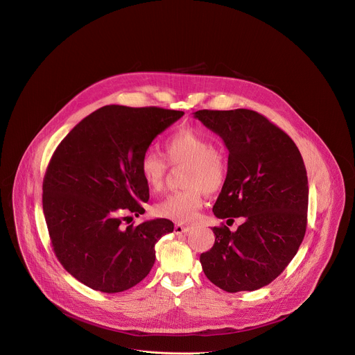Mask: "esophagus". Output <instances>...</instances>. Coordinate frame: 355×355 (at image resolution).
I'll use <instances>...</instances> for the list:
<instances>
[{
	"instance_id": "esophagus-1",
	"label": "esophagus",
	"mask_w": 355,
	"mask_h": 355,
	"mask_svg": "<svg viewBox=\"0 0 355 355\" xmlns=\"http://www.w3.org/2000/svg\"><path fill=\"white\" fill-rule=\"evenodd\" d=\"M189 231H191V227H188V225L177 224V225L174 227V232H175L177 235H182V234H187V232H189Z\"/></svg>"
}]
</instances>
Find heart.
Listing matches in <instances>:
<instances>
[{
    "label": "heart",
    "mask_w": 355,
    "mask_h": 355,
    "mask_svg": "<svg viewBox=\"0 0 355 355\" xmlns=\"http://www.w3.org/2000/svg\"><path fill=\"white\" fill-rule=\"evenodd\" d=\"M166 160L173 164H185L181 184L184 189L162 199L155 210L160 217L175 223H191L203 206V195L220 191L228 178L230 163L224 152L213 146L205 134L184 127L164 141ZM139 170L146 185L157 192L164 185L167 164L153 150L142 155Z\"/></svg>",
    "instance_id": "heart-1"
}]
</instances>
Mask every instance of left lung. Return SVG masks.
<instances>
[{"instance_id": "obj_1", "label": "left lung", "mask_w": 355, "mask_h": 355, "mask_svg": "<svg viewBox=\"0 0 355 355\" xmlns=\"http://www.w3.org/2000/svg\"><path fill=\"white\" fill-rule=\"evenodd\" d=\"M218 134L230 155L225 185L213 207L235 232L214 227L213 248L200 254L205 275L236 293L271 284L296 256L307 228L309 180L299 148L263 114L249 109L193 113Z\"/></svg>"}]
</instances>
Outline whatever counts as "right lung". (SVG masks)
Masks as SVG:
<instances>
[{"label":"right lung","instance_id":"add662e5","mask_svg":"<svg viewBox=\"0 0 355 355\" xmlns=\"http://www.w3.org/2000/svg\"><path fill=\"white\" fill-rule=\"evenodd\" d=\"M184 116L156 106L107 105L83 119L58 145L42 181V210L63 268L85 286L119 293L155 264L167 218L124 225L145 213L149 187L139 170L152 141ZM128 224V223H127Z\"/></svg>","mask_w":355,"mask_h":355}]
</instances>
